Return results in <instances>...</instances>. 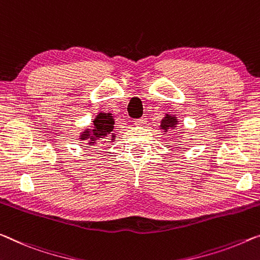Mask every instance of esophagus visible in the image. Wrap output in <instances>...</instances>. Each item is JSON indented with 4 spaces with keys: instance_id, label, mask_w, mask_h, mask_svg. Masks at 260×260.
Segmentation results:
<instances>
[{
    "instance_id": "esophagus-1",
    "label": "esophagus",
    "mask_w": 260,
    "mask_h": 260,
    "mask_svg": "<svg viewBox=\"0 0 260 260\" xmlns=\"http://www.w3.org/2000/svg\"><path fill=\"white\" fill-rule=\"evenodd\" d=\"M146 118L145 117H142V118H138V119H135V125H137V126H143V125H145L146 124Z\"/></svg>"
}]
</instances>
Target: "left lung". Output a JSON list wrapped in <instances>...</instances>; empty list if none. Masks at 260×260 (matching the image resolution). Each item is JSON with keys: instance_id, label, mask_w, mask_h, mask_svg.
Segmentation results:
<instances>
[{"instance_id": "obj_1", "label": "left lung", "mask_w": 260, "mask_h": 260, "mask_svg": "<svg viewBox=\"0 0 260 260\" xmlns=\"http://www.w3.org/2000/svg\"><path fill=\"white\" fill-rule=\"evenodd\" d=\"M178 124V121L177 118H175L174 116H170V115H166V117L162 119L161 121V130L165 131V133H167L170 129H174L175 125Z\"/></svg>"}]
</instances>
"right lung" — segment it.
I'll use <instances>...</instances> for the list:
<instances>
[{"instance_id":"obj_1","label":"right lung","mask_w":260,"mask_h":260,"mask_svg":"<svg viewBox=\"0 0 260 260\" xmlns=\"http://www.w3.org/2000/svg\"><path fill=\"white\" fill-rule=\"evenodd\" d=\"M93 130L87 129L81 134V137L80 139H89V144H98L96 141L100 139H111L114 141L115 135L111 134L114 129V118L111 116V114H103L100 113L95 119L93 121Z\"/></svg>"}]
</instances>
